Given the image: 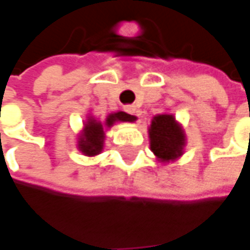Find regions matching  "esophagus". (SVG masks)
<instances>
[{
    "label": "esophagus",
    "instance_id": "esophagus-1",
    "mask_svg": "<svg viewBox=\"0 0 250 250\" xmlns=\"http://www.w3.org/2000/svg\"><path fill=\"white\" fill-rule=\"evenodd\" d=\"M125 112L127 113H130V115H134V116H137L140 119V115H141V110L140 109H137V106H134V105H125Z\"/></svg>",
    "mask_w": 250,
    "mask_h": 250
}]
</instances>
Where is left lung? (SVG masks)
I'll return each mask as SVG.
<instances>
[{"mask_svg":"<svg viewBox=\"0 0 250 250\" xmlns=\"http://www.w3.org/2000/svg\"><path fill=\"white\" fill-rule=\"evenodd\" d=\"M152 152L162 162L177 159L183 153L184 133L171 115L153 117L149 128Z\"/></svg>","mask_w":250,"mask_h":250,"instance_id":"left-lung-1","label":"left lung"}]
</instances>
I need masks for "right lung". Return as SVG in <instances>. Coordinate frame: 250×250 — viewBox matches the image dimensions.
<instances>
[{
	"mask_svg": "<svg viewBox=\"0 0 250 250\" xmlns=\"http://www.w3.org/2000/svg\"><path fill=\"white\" fill-rule=\"evenodd\" d=\"M134 120H135V116L133 115H128L125 112H116V113H112L106 117L105 125L110 127L115 122H134ZM104 138H105V133H104L102 125L97 120L90 119L88 123L84 127L82 138L79 141V148L87 156H95L102 151Z\"/></svg>",
	"mask_w": 250,
	"mask_h": 250,
	"instance_id": "add662e5",
	"label": "right lung"
}]
</instances>
